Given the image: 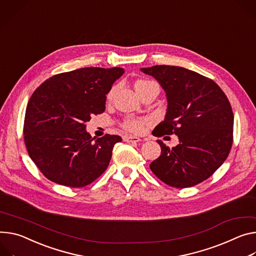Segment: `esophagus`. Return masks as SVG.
Listing matches in <instances>:
<instances>
[{
    "label": "esophagus",
    "mask_w": 256,
    "mask_h": 256,
    "mask_svg": "<svg viewBox=\"0 0 256 256\" xmlns=\"http://www.w3.org/2000/svg\"><path fill=\"white\" fill-rule=\"evenodd\" d=\"M124 142H128V143H136V142H140L141 138H138V136H124Z\"/></svg>",
    "instance_id": "esophagus-1"
}]
</instances>
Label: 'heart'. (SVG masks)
<instances>
[{"mask_svg":"<svg viewBox=\"0 0 256 256\" xmlns=\"http://www.w3.org/2000/svg\"><path fill=\"white\" fill-rule=\"evenodd\" d=\"M153 84V82H149V80H138L136 84H134V88L138 92L141 90H143L145 86H149ZM114 88H112L109 92L107 94V99L110 100L114 94ZM147 124V120H140V118H126L124 124H122V126L124 128H126L128 132H134V134H140L143 132L145 126Z\"/></svg>","mask_w":256,"mask_h":256,"instance_id":"b5f03b06","label":"heart"}]
</instances>
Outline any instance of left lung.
Here are the masks:
<instances>
[{"instance_id":"1","label":"left lung","mask_w":256,"mask_h":256,"mask_svg":"<svg viewBox=\"0 0 256 256\" xmlns=\"http://www.w3.org/2000/svg\"><path fill=\"white\" fill-rule=\"evenodd\" d=\"M164 90L168 109L153 134H176L170 148L160 140V156L150 168L174 188H189L210 176L226 159L233 144L234 114L222 90L210 78L187 68L155 65L141 68Z\"/></svg>"}]
</instances>
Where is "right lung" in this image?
I'll list each match as a JSON object with an SVG mask.
<instances>
[{"label": "right lung", "instance_id": "add662e5", "mask_svg": "<svg viewBox=\"0 0 256 256\" xmlns=\"http://www.w3.org/2000/svg\"><path fill=\"white\" fill-rule=\"evenodd\" d=\"M124 74L120 67L80 68L48 78L34 92L23 134L30 157L46 178L82 188L106 170L122 138H92L84 124L105 111L106 95Z\"/></svg>", "mask_w": 256, "mask_h": 256}]
</instances>
